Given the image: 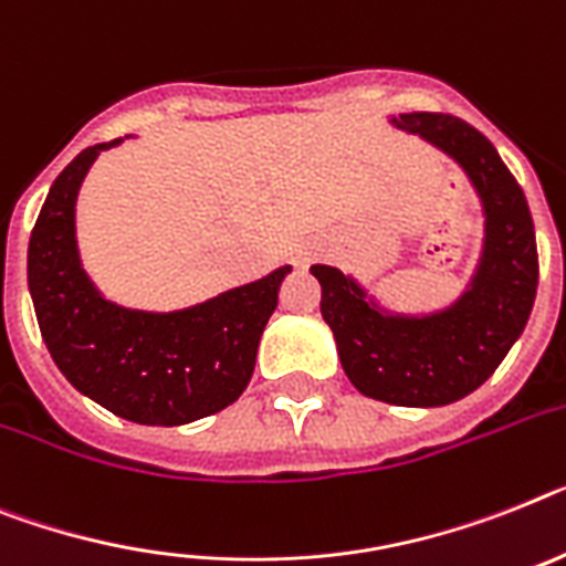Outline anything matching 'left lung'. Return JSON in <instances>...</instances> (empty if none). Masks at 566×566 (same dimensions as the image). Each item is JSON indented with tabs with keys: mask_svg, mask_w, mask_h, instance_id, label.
<instances>
[{
	"mask_svg": "<svg viewBox=\"0 0 566 566\" xmlns=\"http://www.w3.org/2000/svg\"><path fill=\"white\" fill-rule=\"evenodd\" d=\"M391 123L446 151L481 198L483 253L467 291L443 311L411 316L379 307L342 270L313 264L311 273L322 284V316L356 391L391 406H449L481 388L524 334L538 291L533 216L495 146L467 120L411 112Z\"/></svg>",
	"mask_w": 566,
	"mask_h": 566,
	"instance_id": "obj_1",
	"label": "left lung"
}]
</instances>
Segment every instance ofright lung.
Segmentation results:
<instances>
[{
  "mask_svg": "<svg viewBox=\"0 0 566 566\" xmlns=\"http://www.w3.org/2000/svg\"><path fill=\"white\" fill-rule=\"evenodd\" d=\"M112 144L88 146L56 175L28 244V291L51 359L71 386L140 426H184L241 397L291 264L184 311L114 305L83 270L74 207Z\"/></svg>",
  "mask_w": 566,
  "mask_h": 566,
  "instance_id": "right-lung-1",
  "label": "right lung"
}]
</instances>
